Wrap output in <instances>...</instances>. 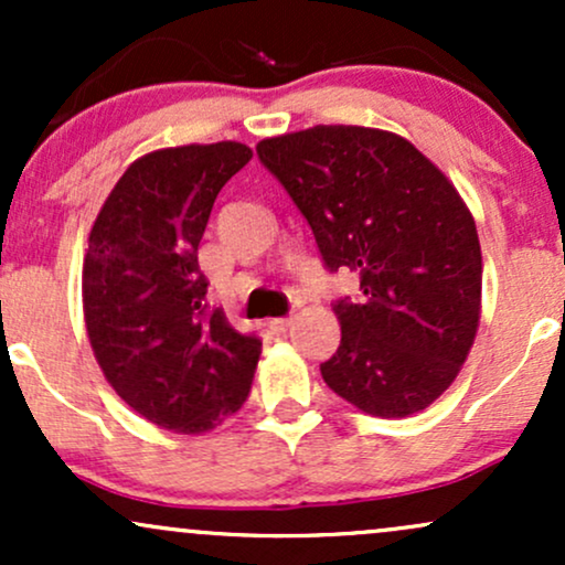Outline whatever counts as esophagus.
I'll use <instances>...</instances> for the list:
<instances>
[{
	"label": "esophagus",
	"instance_id": "obj_1",
	"mask_svg": "<svg viewBox=\"0 0 565 565\" xmlns=\"http://www.w3.org/2000/svg\"><path fill=\"white\" fill-rule=\"evenodd\" d=\"M268 327H270V332H274V334H284L291 327V316H289V319H270Z\"/></svg>",
	"mask_w": 565,
	"mask_h": 565
}]
</instances>
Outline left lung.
<instances>
[{"label": "left lung", "mask_w": 565, "mask_h": 565, "mask_svg": "<svg viewBox=\"0 0 565 565\" xmlns=\"http://www.w3.org/2000/svg\"><path fill=\"white\" fill-rule=\"evenodd\" d=\"M257 157L308 220L329 270L361 278L337 300L332 391L374 417H408L468 359L481 319V244L468 204L406 138L319 125L257 142Z\"/></svg>", "instance_id": "left-lung-1"}]
</instances>
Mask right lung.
Listing matches in <instances>:
<instances>
[{"instance_id":"1","label":"right lung","mask_w":565,"mask_h":565,"mask_svg":"<svg viewBox=\"0 0 565 565\" xmlns=\"http://www.w3.org/2000/svg\"><path fill=\"white\" fill-rule=\"evenodd\" d=\"M244 142L161 148L127 167L97 212L82 268L89 345L148 423L206 433L249 395L263 342L206 308L199 242Z\"/></svg>"}]
</instances>
